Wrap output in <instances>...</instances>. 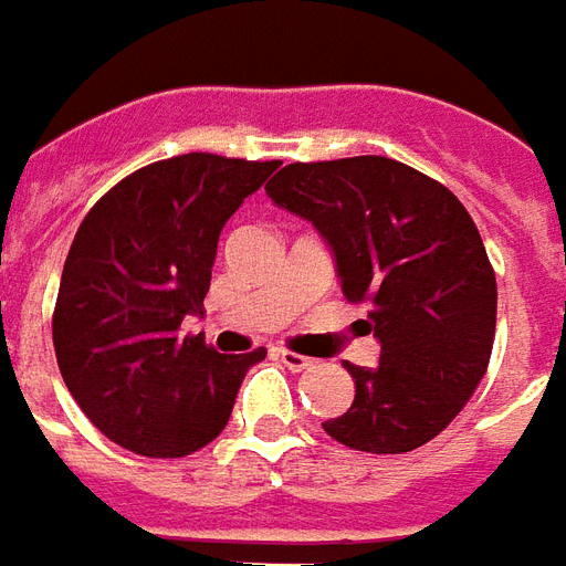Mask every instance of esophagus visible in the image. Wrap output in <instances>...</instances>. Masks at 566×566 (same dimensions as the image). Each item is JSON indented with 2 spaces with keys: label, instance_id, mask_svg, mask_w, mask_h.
I'll return each mask as SVG.
<instances>
[{
  "label": "esophagus",
  "instance_id": "1",
  "mask_svg": "<svg viewBox=\"0 0 566 566\" xmlns=\"http://www.w3.org/2000/svg\"><path fill=\"white\" fill-rule=\"evenodd\" d=\"M277 356H280V361H283L289 370H295V374L313 368V358L301 356V353H292V349H277Z\"/></svg>",
  "mask_w": 566,
  "mask_h": 566
}]
</instances>
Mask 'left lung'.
<instances>
[{
  "label": "left lung",
  "mask_w": 566,
  "mask_h": 566,
  "mask_svg": "<svg viewBox=\"0 0 566 566\" xmlns=\"http://www.w3.org/2000/svg\"><path fill=\"white\" fill-rule=\"evenodd\" d=\"M265 192L332 243L346 301L368 304L379 337V365L346 361L356 401L325 434L374 455L434 440L485 377L497 323L494 268L464 205L389 156L292 163Z\"/></svg>",
  "instance_id": "1"
}]
</instances>
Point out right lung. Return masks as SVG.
Returning <instances> with one entry per match:
<instances>
[{
    "label": "right lung",
    "instance_id": "right-lung-1",
    "mask_svg": "<svg viewBox=\"0 0 566 566\" xmlns=\"http://www.w3.org/2000/svg\"><path fill=\"white\" fill-rule=\"evenodd\" d=\"M280 163L184 153L123 177L65 259L53 349L77 407L117 447L184 458L220 434L265 346L222 356L184 316L205 311L226 220Z\"/></svg>",
    "mask_w": 566,
    "mask_h": 566
}]
</instances>
